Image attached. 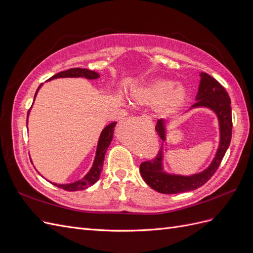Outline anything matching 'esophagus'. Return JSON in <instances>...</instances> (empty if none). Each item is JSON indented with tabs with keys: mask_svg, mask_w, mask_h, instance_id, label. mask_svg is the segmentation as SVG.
Here are the masks:
<instances>
[{
	"mask_svg": "<svg viewBox=\"0 0 253 253\" xmlns=\"http://www.w3.org/2000/svg\"><path fill=\"white\" fill-rule=\"evenodd\" d=\"M141 119H142L143 121H147V122H151V118H150V117H148V116H142V117H141Z\"/></svg>",
	"mask_w": 253,
	"mask_h": 253,
	"instance_id": "34e87169",
	"label": "esophagus"
}]
</instances>
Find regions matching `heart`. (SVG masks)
<instances>
[{"mask_svg": "<svg viewBox=\"0 0 253 253\" xmlns=\"http://www.w3.org/2000/svg\"><path fill=\"white\" fill-rule=\"evenodd\" d=\"M188 91L182 85L168 79H156L144 85L132 89L129 99L136 105H148L158 108L166 117L178 113L185 105Z\"/></svg>", "mask_w": 253, "mask_h": 253, "instance_id": "1", "label": "heart"}]
</instances>
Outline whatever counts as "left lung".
<instances>
[{
    "instance_id": "1",
    "label": "left lung",
    "mask_w": 253,
    "mask_h": 253,
    "mask_svg": "<svg viewBox=\"0 0 253 253\" xmlns=\"http://www.w3.org/2000/svg\"><path fill=\"white\" fill-rule=\"evenodd\" d=\"M201 81L195 100L196 102L189 109L206 108L216 115L219 127V144L215 157L210 166L204 171L183 176L179 174H170L164 169V143L156 157L140 165V174L143 180L153 190L164 194H176L187 191H192L204 186L211 176L215 173L219 167L221 159L224 158L226 151L229 148L232 136V116L231 101L226 89L210 75L206 73L200 74ZM168 121L159 119L155 129L163 141H166Z\"/></svg>"
}]
</instances>
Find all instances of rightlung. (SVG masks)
Returning <instances> with one entry per match:
<instances>
[{"label": "right lung", "instance_id": "1", "mask_svg": "<svg viewBox=\"0 0 253 253\" xmlns=\"http://www.w3.org/2000/svg\"><path fill=\"white\" fill-rule=\"evenodd\" d=\"M100 77V75L98 73L90 71V70H86V68H71V70H67L64 72H60L56 75H53L52 77H50L47 81L53 80V79H58V78H86L89 80H95ZM42 84H40V86L38 87L36 94H35V98L38 94V91L41 88ZM34 98V101H35ZM29 112L27 113V120H28V116H29ZM115 126H116V122H112L109 126H106L100 134V137H99L98 140V144H97V150H96V156L94 159L93 166L89 169V171L87 172V174L84 176L83 178L74 181L71 183H55L51 182L52 185L57 186L58 188H61L66 191H79V190H84L87 189L88 187L93 186L94 183L97 182V180L100 177V173L102 171V167H103V162H104V156L108 148L110 147V144L112 142L113 139V134H114V129H115Z\"/></svg>", "mask_w": 253, "mask_h": 253}]
</instances>
